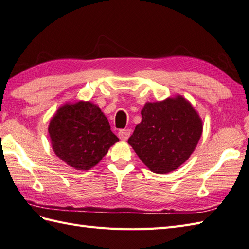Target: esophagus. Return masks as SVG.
Wrapping results in <instances>:
<instances>
[{
    "label": "esophagus",
    "instance_id": "obj_1",
    "mask_svg": "<svg viewBox=\"0 0 249 249\" xmlns=\"http://www.w3.org/2000/svg\"><path fill=\"white\" fill-rule=\"evenodd\" d=\"M130 134H131L130 129H121V130L118 132V136H119V138L121 139V140L126 141L127 139L129 138Z\"/></svg>",
    "mask_w": 249,
    "mask_h": 249
}]
</instances>
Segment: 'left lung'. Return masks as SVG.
I'll return each mask as SVG.
<instances>
[{"instance_id":"obj_1","label":"left lung","mask_w":249,"mask_h":249,"mask_svg":"<svg viewBox=\"0 0 249 249\" xmlns=\"http://www.w3.org/2000/svg\"><path fill=\"white\" fill-rule=\"evenodd\" d=\"M128 144L149 170L166 174L189 159L203 134V121L187 98L177 94L147 102Z\"/></svg>"}]
</instances>
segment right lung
I'll return each mask as SVG.
<instances>
[{
    "label": "right lung",
    "mask_w": 249,
    "mask_h": 249,
    "mask_svg": "<svg viewBox=\"0 0 249 249\" xmlns=\"http://www.w3.org/2000/svg\"><path fill=\"white\" fill-rule=\"evenodd\" d=\"M48 130L55 155L75 170L92 169L119 141L105 114L90 101L63 104Z\"/></svg>",
    "instance_id": "obj_1"
}]
</instances>
